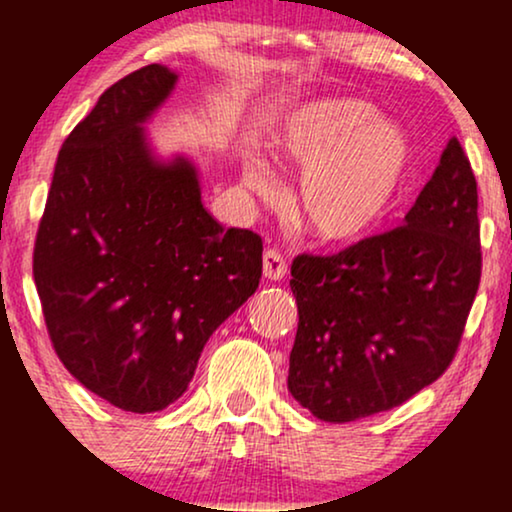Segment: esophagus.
Wrapping results in <instances>:
<instances>
[{"instance_id": "obj_1", "label": "esophagus", "mask_w": 512, "mask_h": 512, "mask_svg": "<svg viewBox=\"0 0 512 512\" xmlns=\"http://www.w3.org/2000/svg\"><path fill=\"white\" fill-rule=\"evenodd\" d=\"M286 260H284V255H281V252H276V250H267L264 252V260H262V274H264V279H269V281H281L286 276Z\"/></svg>"}]
</instances>
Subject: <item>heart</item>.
<instances>
[{
	"mask_svg": "<svg viewBox=\"0 0 512 512\" xmlns=\"http://www.w3.org/2000/svg\"><path fill=\"white\" fill-rule=\"evenodd\" d=\"M274 154L298 170L293 207L320 243L351 245L390 214L409 178L411 149L402 125L380 117L373 103L325 96L298 105L274 129ZM250 190L272 192V175L257 156L243 161Z\"/></svg>",
	"mask_w": 512,
	"mask_h": 512,
	"instance_id": "1",
	"label": "heart"
}]
</instances>
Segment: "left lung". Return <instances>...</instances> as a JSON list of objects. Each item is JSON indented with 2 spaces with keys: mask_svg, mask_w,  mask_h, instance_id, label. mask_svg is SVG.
Returning <instances> with one entry per match:
<instances>
[{
  "mask_svg": "<svg viewBox=\"0 0 512 512\" xmlns=\"http://www.w3.org/2000/svg\"><path fill=\"white\" fill-rule=\"evenodd\" d=\"M289 392L327 424L399 407L438 380L479 289L477 180L450 139L402 226L291 264Z\"/></svg>",
  "mask_w": 512,
  "mask_h": 512,
  "instance_id": "8db88e82",
  "label": "left lung"
}]
</instances>
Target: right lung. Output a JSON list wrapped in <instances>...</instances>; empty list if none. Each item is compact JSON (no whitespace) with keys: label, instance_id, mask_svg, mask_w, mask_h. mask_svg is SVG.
I'll return each mask as SVG.
<instances>
[{"label":"right lung","instance_id":"add662e5","mask_svg":"<svg viewBox=\"0 0 512 512\" xmlns=\"http://www.w3.org/2000/svg\"><path fill=\"white\" fill-rule=\"evenodd\" d=\"M178 76L166 64L127 74L64 139L33 252L64 368L134 414L182 397L204 344L262 276V238L223 228L195 161L151 142L146 125Z\"/></svg>","mask_w":512,"mask_h":512}]
</instances>
